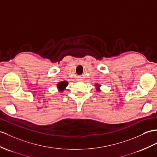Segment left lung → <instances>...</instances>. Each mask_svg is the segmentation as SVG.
<instances>
[{"label": "left lung", "mask_w": 157, "mask_h": 157, "mask_svg": "<svg viewBox=\"0 0 157 157\" xmlns=\"http://www.w3.org/2000/svg\"><path fill=\"white\" fill-rule=\"evenodd\" d=\"M95 86H97V90L98 91L100 90V89H99V86H101L100 85H97H97H95Z\"/></svg>", "instance_id": "left-lung-1"}]
</instances>
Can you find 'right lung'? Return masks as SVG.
<instances>
[{
	"label": "right lung",
	"mask_w": 157,
	"mask_h": 157,
	"mask_svg": "<svg viewBox=\"0 0 157 157\" xmlns=\"http://www.w3.org/2000/svg\"><path fill=\"white\" fill-rule=\"evenodd\" d=\"M68 85V82L67 81H63V82H60L57 84V89L60 92H63L64 90H65L66 87Z\"/></svg>",
	"instance_id": "add662e5"
}]
</instances>
